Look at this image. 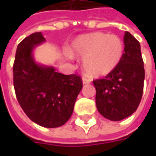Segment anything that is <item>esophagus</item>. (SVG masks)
Instances as JSON below:
<instances>
[{
  "label": "esophagus",
  "instance_id": "esophagus-1",
  "mask_svg": "<svg viewBox=\"0 0 156 156\" xmlns=\"http://www.w3.org/2000/svg\"><path fill=\"white\" fill-rule=\"evenodd\" d=\"M91 82V80L88 79V78H86V77H82V83L83 84H88Z\"/></svg>",
  "mask_w": 156,
  "mask_h": 156
}]
</instances>
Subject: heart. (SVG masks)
I'll return each mask as SVG.
<instances>
[{"mask_svg": "<svg viewBox=\"0 0 156 156\" xmlns=\"http://www.w3.org/2000/svg\"><path fill=\"white\" fill-rule=\"evenodd\" d=\"M72 53L83 56L82 67L93 76L108 75L120 63L124 52L122 41L115 34H87L78 36L72 43ZM69 56L73 57L71 53Z\"/></svg>", "mask_w": 156, "mask_h": 156, "instance_id": "1", "label": "heart"}]
</instances>
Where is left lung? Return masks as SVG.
Here are the masks:
<instances>
[{"label":"left lung","instance_id":"left-lung-1","mask_svg":"<svg viewBox=\"0 0 156 156\" xmlns=\"http://www.w3.org/2000/svg\"><path fill=\"white\" fill-rule=\"evenodd\" d=\"M123 41L124 53L118 66L105 78L93 81L97 109L114 122L122 121L136 111L145 78L140 42L129 32H125Z\"/></svg>","mask_w":156,"mask_h":156}]
</instances>
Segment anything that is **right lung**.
I'll return each instance as SVG.
<instances>
[{"label": "right lung", "instance_id": "1", "mask_svg": "<svg viewBox=\"0 0 156 156\" xmlns=\"http://www.w3.org/2000/svg\"><path fill=\"white\" fill-rule=\"evenodd\" d=\"M45 41L37 32L19 43L13 67L14 87L19 104L32 122L57 128L72 115L82 82L79 75H62L34 61V49Z\"/></svg>", "mask_w": 156, "mask_h": 156}]
</instances>
